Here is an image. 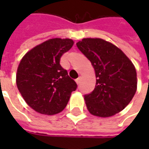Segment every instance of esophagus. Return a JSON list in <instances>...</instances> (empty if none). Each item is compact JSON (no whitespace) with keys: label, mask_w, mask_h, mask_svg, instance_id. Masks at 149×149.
I'll list each match as a JSON object with an SVG mask.
<instances>
[{"label":"esophagus","mask_w":149,"mask_h":149,"mask_svg":"<svg viewBox=\"0 0 149 149\" xmlns=\"http://www.w3.org/2000/svg\"><path fill=\"white\" fill-rule=\"evenodd\" d=\"M75 81H76V83H77V84H80V81H81V77L79 76V77L78 78V79H76V80H75Z\"/></svg>","instance_id":"esophagus-1"}]
</instances>
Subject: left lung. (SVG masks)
<instances>
[{
  "mask_svg": "<svg viewBox=\"0 0 149 149\" xmlns=\"http://www.w3.org/2000/svg\"><path fill=\"white\" fill-rule=\"evenodd\" d=\"M91 62L96 75L95 89L84 95L90 113L110 117L130 103L137 89V73L123 51L102 39L86 38L76 43Z\"/></svg>",
  "mask_w": 149,
  "mask_h": 149,
  "instance_id": "obj_1",
  "label": "left lung"
}]
</instances>
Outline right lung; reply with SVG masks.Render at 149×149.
Here are the masks:
<instances>
[{"label": "right lung", "instance_id": "1", "mask_svg": "<svg viewBox=\"0 0 149 149\" xmlns=\"http://www.w3.org/2000/svg\"><path fill=\"white\" fill-rule=\"evenodd\" d=\"M74 45L54 38L30 50L17 69L16 84L27 104L43 114H56L67 105L77 84L60 65V57Z\"/></svg>", "mask_w": 149, "mask_h": 149}]
</instances>
